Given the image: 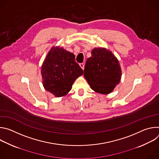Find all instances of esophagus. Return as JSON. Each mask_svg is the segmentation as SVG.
Here are the masks:
<instances>
[{"label":"esophagus","instance_id":"obj_1","mask_svg":"<svg viewBox=\"0 0 159 159\" xmlns=\"http://www.w3.org/2000/svg\"><path fill=\"white\" fill-rule=\"evenodd\" d=\"M79 65H80V66L82 68V69L83 70L84 69V63H79Z\"/></svg>","mask_w":159,"mask_h":159}]
</instances>
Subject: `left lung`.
<instances>
[{
  "mask_svg": "<svg viewBox=\"0 0 159 159\" xmlns=\"http://www.w3.org/2000/svg\"><path fill=\"white\" fill-rule=\"evenodd\" d=\"M85 63L84 77L95 92L111 93L121 78V69L117 58L105 48H95Z\"/></svg>",
  "mask_w": 159,
  "mask_h": 159,
  "instance_id": "left-lung-1",
  "label": "left lung"
}]
</instances>
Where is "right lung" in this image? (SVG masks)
I'll use <instances>...</instances> for the list:
<instances>
[{"mask_svg":"<svg viewBox=\"0 0 159 159\" xmlns=\"http://www.w3.org/2000/svg\"><path fill=\"white\" fill-rule=\"evenodd\" d=\"M75 55L59 47H53L41 66L43 85L55 97L66 95L84 70L75 61Z\"/></svg>","mask_w":159,"mask_h":159,"instance_id":"add662e5","label":"right lung"}]
</instances>
